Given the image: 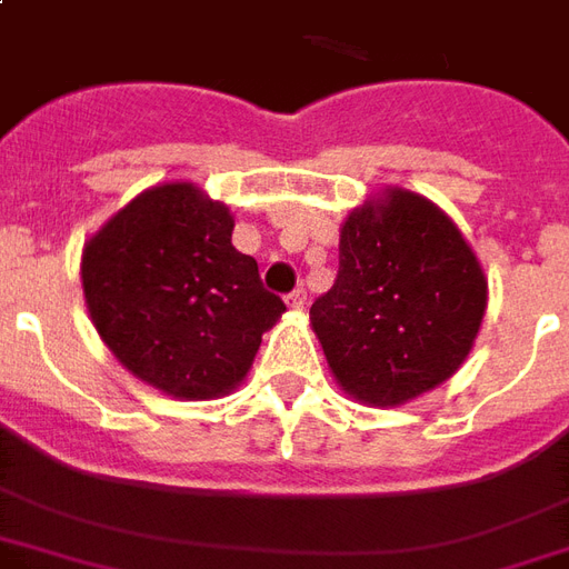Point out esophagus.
I'll use <instances>...</instances> for the list:
<instances>
[{
  "label": "esophagus",
  "instance_id": "1",
  "mask_svg": "<svg viewBox=\"0 0 569 569\" xmlns=\"http://www.w3.org/2000/svg\"><path fill=\"white\" fill-rule=\"evenodd\" d=\"M306 302H309V293H306V288H297L288 293L290 309H306Z\"/></svg>",
  "mask_w": 569,
  "mask_h": 569
}]
</instances>
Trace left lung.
I'll return each mask as SVG.
<instances>
[{"mask_svg": "<svg viewBox=\"0 0 569 569\" xmlns=\"http://www.w3.org/2000/svg\"><path fill=\"white\" fill-rule=\"evenodd\" d=\"M486 311V279L459 228L411 191L353 209L339 276L311 302L336 381L371 405H401L447 381Z\"/></svg>", "mask_w": 569, "mask_h": 569, "instance_id": "left-lung-1", "label": "left lung"}]
</instances>
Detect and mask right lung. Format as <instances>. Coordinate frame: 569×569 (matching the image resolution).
<instances>
[{
	"label": "right lung",
	"instance_id": "1",
	"mask_svg": "<svg viewBox=\"0 0 569 569\" xmlns=\"http://www.w3.org/2000/svg\"><path fill=\"white\" fill-rule=\"evenodd\" d=\"M230 233L228 209L170 182L131 200L83 249L98 336L140 381L179 399L233 390L284 311Z\"/></svg>",
	"mask_w": 569,
	"mask_h": 569
}]
</instances>
